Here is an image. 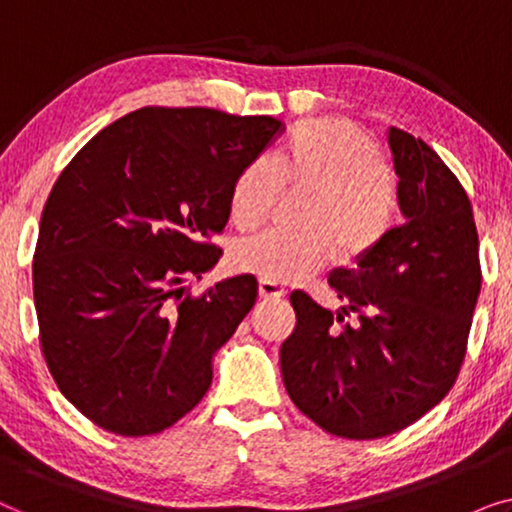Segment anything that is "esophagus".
Here are the masks:
<instances>
[{"label":"esophagus","mask_w":512,"mask_h":512,"mask_svg":"<svg viewBox=\"0 0 512 512\" xmlns=\"http://www.w3.org/2000/svg\"><path fill=\"white\" fill-rule=\"evenodd\" d=\"M258 293H261V298L265 300H277L286 296V289L282 284L270 282V279H261V282H258Z\"/></svg>","instance_id":"1"}]
</instances>
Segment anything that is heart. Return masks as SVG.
I'll return each mask as SVG.
<instances>
[{"mask_svg": "<svg viewBox=\"0 0 512 512\" xmlns=\"http://www.w3.org/2000/svg\"><path fill=\"white\" fill-rule=\"evenodd\" d=\"M312 191L305 233L256 235L237 244V270L270 282H298L338 256L356 263L377 251L394 230L396 181L366 132L345 118H310L289 130L270 160L237 174L228 195L230 221L254 230L268 221L279 188Z\"/></svg>", "mask_w": 512, "mask_h": 512, "instance_id": "heart-1", "label": "heart"}]
</instances>
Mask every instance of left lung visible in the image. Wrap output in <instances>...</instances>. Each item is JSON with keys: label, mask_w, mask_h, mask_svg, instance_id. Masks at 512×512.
<instances>
[{"label": "left lung", "mask_w": 512, "mask_h": 512, "mask_svg": "<svg viewBox=\"0 0 512 512\" xmlns=\"http://www.w3.org/2000/svg\"><path fill=\"white\" fill-rule=\"evenodd\" d=\"M389 149L405 221L356 268L331 272L338 312L291 293L298 321L279 349L296 408L349 440L391 436L443 401L482 284L464 186L408 132L389 128Z\"/></svg>", "instance_id": "left-lung-1"}]
</instances>
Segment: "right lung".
I'll return each mask as SVG.
<instances>
[{
  "mask_svg": "<svg viewBox=\"0 0 512 512\" xmlns=\"http://www.w3.org/2000/svg\"><path fill=\"white\" fill-rule=\"evenodd\" d=\"M282 130L272 116L144 107L55 181L32 263L39 342L62 396L100 429L151 436L207 394L258 284H181L219 263L230 186Z\"/></svg>",
  "mask_w": 512,
  "mask_h": 512,
  "instance_id": "right-lung-1",
  "label": "right lung"
}]
</instances>
